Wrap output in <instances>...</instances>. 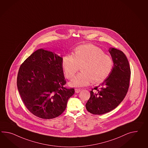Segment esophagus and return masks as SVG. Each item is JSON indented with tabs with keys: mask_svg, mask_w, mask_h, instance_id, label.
I'll use <instances>...</instances> for the list:
<instances>
[{
	"mask_svg": "<svg viewBox=\"0 0 148 148\" xmlns=\"http://www.w3.org/2000/svg\"><path fill=\"white\" fill-rule=\"evenodd\" d=\"M81 91V90L80 88H75V92L76 93H78Z\"/></svg>",
	"mask_w": 148,
	"mask_h": 148,
	"instance_id": "1",
	"label": "esophagus"
}]
</instances>
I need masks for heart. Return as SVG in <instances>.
<instances>
[{
    "mask_svg": "<svg viewBox=\"0 0 148 148\" xmlns=\"http://www.w3.org/2000/svg\"><path fill=\"white\" fill-rule=\"evenodd\" d=\"M70 84L74 87H82L93 82L99 83L109 76L113 68V60L102 50L92 45L78 46L73 55L68 54L62 59V66L68 79H71L79 68Z\"/></svg>",
    "mask_w": 148,
    "mask_h": 148,
    "instance_id": "obj_1",
    "label": "heart"
}]
</instances>
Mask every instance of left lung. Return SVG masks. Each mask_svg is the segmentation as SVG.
<instances>
[{
    "instance_id": "left-lung-1",
    "label": "left lung",
    "mask_w": 148,
    "mask_h": 148,
    "mask_svg": "<svg viewBox=\"0 0 148 148\" xmlns=\"http://www.w3.org/2000/svg\"><path fill=\"white\" fill-rule=\"evenodd\" d=\"M113 62L109 76L100 85L90 91L86 108L92 114L101 115L114 110L122 102L129 86L130 68L125 53L110 47L108 49Z\"/></svg>"
}]
</instances>
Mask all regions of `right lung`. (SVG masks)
<instances>
[{"label": "right lung", "mask_w": 148, "mask_h": 148, "mask_svg": "<svg viewBox=\"0 0 148 148\" xmlns=\"http://www.w3.org/2000/svg\"><path fill=\"white\" fill-rule=\"evenodd\" d=\"M62 56L39 49L28 57L19 68L17 87L23 102L32 114L51 119L64 111L74 88H66Z\"/></svg>", "instance_id": "1"}]
</instances>
